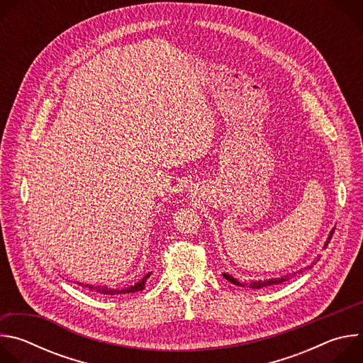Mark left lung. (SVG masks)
<instances>
[{
	"label": "left lung",
	"instance_id": "8db88e82",
	"mask_svg": "<svg viewBox=\"0 0 363 363\" xmlns=\"http://www.w3.org/2000/svg\"><path fill=\"white\" fill-rule=\"evenodd\" d=\"M333 233H335V228L332 230V233H330V235H329V238H328V241H326V244H325V248H326V245L329 244V241L332 240V235H333ZM318 260H319V257H318ZM315 264V263H313ZM306 269H312V266H308V267H306ZM300 273H303V270H300V272H296V273H293V274H287V276H283V277H280V279H270V280H255V281H248V283H240L237 279H234V277H231L230 274H225L224 273V277L230 281V283H233V284H235V286H241V287H248V289H263V287H267V286H273V284H280V283H283V281H289L290 279H293L296 274H300Z\"/></svg>",
	"mask_w": 363,
	"mask_h": 363
}]
</instances>
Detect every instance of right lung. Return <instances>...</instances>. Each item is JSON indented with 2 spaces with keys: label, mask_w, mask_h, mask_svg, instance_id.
<instances>
[{
  "label": "right lung",
  "mask_w": 363,
  "mask_h": 363,
  "mask_svg": "<svg viewBox=\"0 0 363 363\" xmlns=\"http://www.w3.org/2000/svg\"><path fill=\"white\" fill-rule=\"evenodd\" d=\"M150 274L152 273H147L139 283H136L135 286H130V287H128V289H122V290H112V289H108V287H105V286H101V287H94V286H91V284H82V287H84V289H87V290H90V291H94V293H99V294H111V296H115V294H126V293H135V291H140V290H143L145 289V283H146V280L150 277ZM80 284V283H79Z\"/></svg>",
  "instance_id": "obj_1"
}]
</instances>
